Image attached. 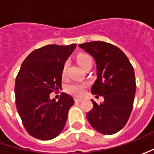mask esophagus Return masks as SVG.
<instances>
[{
    "mask_svg": "<svg viewBox=\"0 0 154 154\" xmlns=\"http://www.w3.org/2000/svg\"><path fill=\"white\" fill-rule=\"evenodd\" d=\"M81 100H82V99H81V98H74V101H75L76 103H79V102H80Z\"/></svg>",
    "mask_w": 154,
    "mask_h": 154,
    "instance_id": "34e87169",
    "label": "esophagus"
}]
</instances>
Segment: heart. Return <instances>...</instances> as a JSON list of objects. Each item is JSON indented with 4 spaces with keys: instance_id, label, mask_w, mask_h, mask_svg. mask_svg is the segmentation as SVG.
I'll list each match as a JSON object with an SVG mask.
<instances>
[{
    "instance_id": "b5f03b06",
    "label": "heart",
    "mask_w": 154,
    "mask_h": 154,
    "mask_svg": "<svg viewBox=\"0 0 154 154\" xmlns=\"http://www.w3.org/2000/svg\"><path fill=\"white\" fill-rule=\"evenodd\" d=\"M90 61H92L91 57L86 54H80L77 56V62L82 68H84V66ZM66 69H67V63H65L63 68H62V75L63 76L66 74ZM85 87H86V86L84 84L74 83V84H72V85H70L67 87V91L74 96H81L84 93Z\"/></svg>"
}]
</instances>
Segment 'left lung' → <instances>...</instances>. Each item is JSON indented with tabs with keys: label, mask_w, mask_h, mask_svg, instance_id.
<instances>
[{
	"label": "left lung",
	"mask_w": 154,
	"mask_h": 154,
	"mask_svg": "<svg viewBox=\"0 0 154 154\" xmlns=\"http://www.w3.org/2000/svg\"><path fill=\"white\" fill-rule=\"evenodd\" d=\"M79 46L96 62L97 80L91 92L104 99L100 104L92 99L93 107L86 118L99 133H117L127 123L133 109L136 90L133 67L126 55L109 43L94 41Z\"/></svg>",
	"instance_id": "8db88e82"
}]
</instances>
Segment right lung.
<instances>
[{"label":"right lung","mask_w":154,"mask_h":154,"mask_svg":"<svg viewBox=\"0 0 154 154\" xmlns=\"http://www.w3.org/2000/svg\"><path fill=\"white\" fill-rule=\"evenodd\" d=\"M77 45H46L23 62L15 80L16 107L23 125L34 138L49 140L61 133L74 98L62 92L58 101L53 91L62 87V68Z\"/></svg>","instance_id":"right-lung-1"}]
</instances>
